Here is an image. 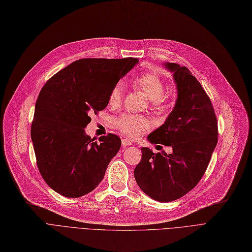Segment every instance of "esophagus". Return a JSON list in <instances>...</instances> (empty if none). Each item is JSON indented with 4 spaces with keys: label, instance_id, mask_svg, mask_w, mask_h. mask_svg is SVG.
Returning <instances> with one entry per match:
<instances>
[{
    "label": "esophagus",
    "instance_id": "obj_1",
    "mask_svg": "<svg viewBox=\"0 0 252 252\" xmlns=\"http://www.w3.org/2000/svg\"><path fill=\"white\" fill-rule=\"evenodd\" d=\"M122 145L124 147H126V146H128V145H133V144H131V142H129L127 139H123Z\"/></svg>",
    "mask_w": 252,
    "mask_h": 252
}]
</instances>
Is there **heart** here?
Here are the masks:
<instances>
[{"label":"heart","instance_id":"1","mask_svg":"<svg viewBox=\"0 0 252 252\" xmlns=\"http://www.w3.org/2000/svg\"><path fill=\"white\" fill-rule=\"evenodd\" d=\"M135 86L141 90L149 100H152V104L156 108H162L165 103L164 83L162 78L153 72L143 73L135 79ZM124 97L123 84H116L109 94L108 103L112 107L118 106L122 103ZM115 126L129 138H139L144 131L151 128L150 119L140 115L124 114L115 119Z\"/></svg>","mask_w":252,"mask_h":252}]
</instances>
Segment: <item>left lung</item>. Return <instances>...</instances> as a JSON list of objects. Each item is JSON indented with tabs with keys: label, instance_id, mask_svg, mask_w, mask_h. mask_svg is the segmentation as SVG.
Segmentation results:
<instances>
[{
	"label": "left lung",
	"instance_id": "obj_1",
	"mask_svg": "<svg viewBox=\"0 0 252 252\" xmlns=\"http://www.w3.org/2000/svg\"><path fill=\"white\" fill-rule=\"evenodd\" d=\"M174 72L178 98L164 124L148 136L152 144L173 148L153 153L143 147L134 175L141 190L152 199L170 202L191 191L203 177L218 144V122L213 104L191 71L164 63Z\"/></svg>",
	"mask_w": 252,
	"mask_h": 252
}]
</instances>
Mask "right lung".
<instances>
[{
    "mask_svg": "<svg viewBox=\"0 0 252 252\" xmlns=\"http://www.w3.org/2000/svg\"><path fill=\"white\" fill-rule=\"evenodd\" d=\"M138 61L79 59L53 75L39 92L31 136L39 174L55 192L77 198L103 180L122 140L108 134L97 143L85 127L90 114L108 105L112 88Z\"/></svg>",
    "mask_w": 252,
    "mask_h": 252,
    "instance_id": "add662e5",
    "label": "right lung"
}]
</instances>
